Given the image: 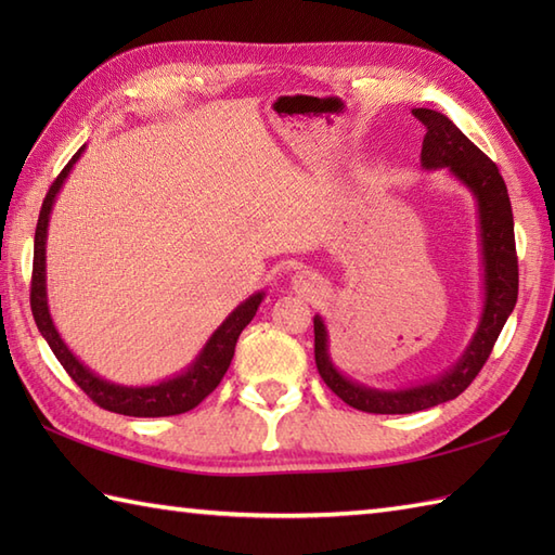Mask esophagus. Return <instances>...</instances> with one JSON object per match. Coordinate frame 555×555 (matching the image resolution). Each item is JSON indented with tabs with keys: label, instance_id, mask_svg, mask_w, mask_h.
<instances>
[{
	"label": "esophagus",
	"instance_id": "1",
	"mask_svg": "<svg viewBox=\"0 0 555 555\" xmlns=\"http://www.w3.org/2000/svg\"><path fill=\"white\" fill-rule=\"evenodd\" d=\"M291 286L296 288L298 293H320V281L314 279L312 271H296V274L291 276Z\"/></svg>",
	"mask_w": 555,
	"mask_h": 555
}]
</instances>
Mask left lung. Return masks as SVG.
<instances>
[{"label":"left lung","mask_w":555,"mask_h":555,"mask_svg":"<svg viewBox=\"0 0 555 555\" xmlns=\"http://www.w3.org/2000/svg\"><path fill=\"white\" fill-rule=\"evenodd\" d=\"M427 128L420 162L424 169H446L475 197L481 247V286L485 305L477 332L469 338L451 367L431 382L403 388H372L340 372L328 356V332L320 314H314V362L324 384L344 403L374 415H410L453 400L473 384L491 356L493 344L517 302V255L508 188L499 167L460 128L434 109H412Z\"/></svg>","instance_id":"8db88e82"}]
</instances>
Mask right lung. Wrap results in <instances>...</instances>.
Listing matches in <instances>:
<instances>
[{
    "label": "right lung",
    "mask_w": 555,
    "mask_h": 555,
    "mask_svg": "<svg viewBox=\"0 0 555 555\" xmlns=\"http://www.w3.org/2000/svg\"><path fill=\"white\" fill-rule=\"evenodd\" d=\"M82 145L70 162L64 167V171L56 176L50 191H47L42 199V209L38 217V229H35V245H33V281H30V310L38 324L42 338L50 344L56 360L62 362V367L68 372L82 391H86L95 403L109 412H119V415L128 417H169L181 415V412L193 410L195 405L215 391L219 382L227 374L229 364L233 360L235 344L243 328L253 322V317L259 308V302L264 300V291L253 293L250 298L243 300L227 320H223L217 332L209 336L203 350L197 352V358L188 364L181 374H173L169 379L152 386H124L102 379L100 374L86 367L74 352L68 350L64 338L59 336L56 326L52 322L50 305H47V227H50V215L54 207V199L62 191L64 181L68 179L74 164L80 159Z\"/></svg>",
    "instance_id": "obj_1"
}]
</instances>
